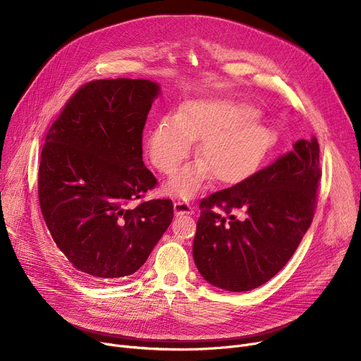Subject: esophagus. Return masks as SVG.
Returning a JSON list of instances; mask_svg holds the SVG:
<instances>
[{
    "label": "esophagus",
    "instance_id": "34e87169",
    "mask_svg": "<svg viewBox=\"0 0 361 361\" xmlns=\"http://www.w3.org/2000/svg\"><path fill=\"white\" fill-rule=\"evenodd\" d=\"M174 212L177 216L180 215H193L195 214V209L193 207L188 204V203H184V202H176L174 203Z\"/></svg>",
    "mask_w": 361,
    "mask_h": 361
}]
</instances>
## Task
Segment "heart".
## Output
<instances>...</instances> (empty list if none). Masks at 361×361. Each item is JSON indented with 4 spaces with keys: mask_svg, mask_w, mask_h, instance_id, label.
Instances as JSON below:
<instances>
[{
    "mask_svg": "<svg viewBox=\"0 0 361 361\" xmlns=\"http://www.w3.org/2000/svg\"><path fill=\"white\" fill-rule=\"evenodd\" d=\"M259 111L225 99H196L180 106L176 118H161L146 136L150 164L173 174L200 140L202 159L185 165L165 184V192L180 199L195 197L216 177L224 185L252 178L275 146L274 131L262 124Z\"/></svg>",
    "mask_w": 361,
    "mask_h": 361,
    "instance_id": "heart-1",
    "label": "heart"
}]
</instances>
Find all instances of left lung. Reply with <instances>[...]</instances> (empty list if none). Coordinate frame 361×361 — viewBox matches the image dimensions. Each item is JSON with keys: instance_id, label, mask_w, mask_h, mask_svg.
I'll return each instance as SVG.
<instances>
[{"instance_id": "1", "label": "left lung", "mask_w": 361, "mask_h": 361, "mask_svg": "<svg viewBox=\"0 0 361 361\" xmlns=\"http://www.w3.org/2000/svg\"><path fill=\"white\" fill-rule=\"evenodd\" d=\"M319 143L297 140L293 152L234 187L200 202L193 240L197 271L214 287L250 291L274 278L312 224L320 180ZM219 207L231 216L225 220ZM241 210L243 220L232 214Z\"/></svg>"}]
</instances>
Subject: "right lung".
Masks as SVG:
<instances>
[{"label": "right lung", "instance_id": "1", "mask_svg": "<svg viewBox=\"0 0 361 361\" xmlns=\"http://www.w3.org/2000/svg\"><path fill=\"white\" fill-rule=\"evenodd\" d=\"M161 86L108 79L82 86L51 126L41 155L39 203L56 247L94 282L135 274L174 216L173 202L130 203L157 178L142 133Z\"/></svg>", "mask_w": 361, "mask_h": 361}]
</instances>
